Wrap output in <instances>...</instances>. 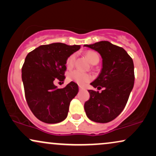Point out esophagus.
I'll use <instances>...</instances> for the list:
<instances>
[{"label": "esophagus", "mask_w": 156, "mask_h": 156, "mask_svg": "<svg viewBox=\"0 0 156 156\" xmlns=\"http://www.w3.org/2000/svg\"><path fill=\"white\" fill-rule=\"evenodd\" d=\"M85 88L83 87V86H79V90H84Z\"/></svg>", "instance_id": "34e87169"}]
</instances>
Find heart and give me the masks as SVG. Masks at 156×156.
Segmentation results:
<instances>
[{
  "mask_svg": "<svg viewBox=\"0 0 156 156\" xmlns=\"http://www.w3.org/2000/svg\"><path fill=\"white\" fill-rule=\"evenodd\" d=\"M86 56L88 61L90 63L93 64L95 62H98L99 61V56L98 53L94 51H88L86 52ZM75 61V55H71L68 57L66 60V66L67 68H70L73 67ZM92 79V76L87 73H83L80 71L78 70H73L68 74V80L70 81H73L76 83L83 86L88 82H89Z\"/></svg>",
  "mask_w": 156,
  "mask_h": 156,
  "instance_id": "1",
  "label": "heart"
}]
</instances>
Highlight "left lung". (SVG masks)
I'll list each match as a JSON object with an SVG mask.
<instances>
[{
	"instance_id": "1",
	"label": "left lung",
	"mask_w": 156,
	"mask_h": 156,
	"mask_svg": "<svg viewBox=\"0 0 156 156\" xmlns=\"http://www.w3.org/2000/svg\"><path fill=\"white\" fill-rule=\"evenodd\" d=\"M101 55V73L90 85L101 93L88 90L90 98L84 104L88 118L98 123L115 119L123 111L135 81L134 64L131 57L122 47L108 41L85 44Z\"/></svg>"
}]
</instances>
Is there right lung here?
Here are the masks:
<instances>
[{"label":"right lung","mask_w":156,"mask_h":156,"mask_svg":"<svg viewBox=\"0 0 156 156\" xmlns=\"http://www.w3.org/2000/svg\"><path fill=\"white\" fill-rule=\"evenodd\" d=\"M80 48V45L52 43L41 45L26 57L21 69L26 100L40 121L59 123L68 116L70 101L78 92V84L71 81L58 88L55 82L65 80L67 59Z\"/></svg>","instance_id":"add662e5"}]
</instances>
